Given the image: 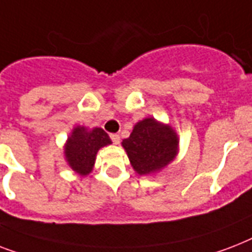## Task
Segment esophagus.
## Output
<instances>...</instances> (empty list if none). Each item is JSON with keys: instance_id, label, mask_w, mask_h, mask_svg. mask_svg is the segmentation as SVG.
Wrapping results in <instances>:
<instances>
[{"instance_id": "esophagus-1", "label": "esophagus", "mask_w": 252, "mask_h": 252, "mask_svg": "<svg viewBox=\"0 0 252 252\" xmlns=\"http://www.w3.org/2000/svg\"><path fill=\"white\" fill-rule=\"evenodd\" d=\"M110 137H111V140H112V142H114L115 145H118L119 142H120V136H119L118 133H112Z\"/></svg>"}]
</instances>
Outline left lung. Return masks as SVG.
<instances>
[{
  "label": "left lung",
  "mask_w": 252,
  "mask_h": 252,
  "mask_svg": "<svg viewBox=\"0 0 252 252\" xmlns=\"http://www.w3.org/2000/svg\"><path fill=\"white\" fill-rule=\"evenodd\" d=\"M130 165L140 175L159 171L174 161L179 140L170 126L146 118L133 126L128 138L123 140Z\"/></svg>",
  "instance_id": "1"
}]
</instances>
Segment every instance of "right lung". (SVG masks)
I'll return each instance as SVG.
<instances>
[{
	"mask_svg": "<svg viewBox=\"0 0 252 252\" xmlns=\"http://www.w3.org/2000/svg\"><path fill=\"white\" fill-rule=\"evenodd\" d=\"M110 144V136L102 128L89 130L77 126L64 146L65 159L73 171L85 176L93 171L98 150Z\"/></svg>",
	"mask_w": 252,
	"mask_h": 252,
	"instance_id": "right-lung-1",
	"label": "right lung"
}]
</instances>
